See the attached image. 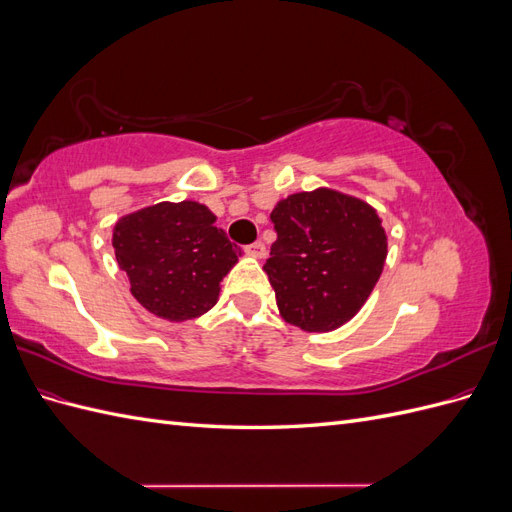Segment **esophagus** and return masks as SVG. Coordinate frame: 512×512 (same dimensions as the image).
Segmentation results:
<instances>
[{"mask_svg":"<svg viewBox=\"0 0 512 512\" xmlns=\"http://www.w3.org/2000/svg\"><path fill=\"white\" fill-rule=\"evenodd\" d=\"M245 252L250 254L252 258H265L267 256V245L262 241H254L252 245L245 247Z\"/></svg>","mask_w":512,"mask_h":512,"instance_id":"1","label":"esophagus"}]
</instances>
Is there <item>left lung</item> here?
<instances>
[{"label":"left lung","instance_id":"1","mask_svg":"<svg viewBox=\"0 0 512 512\" xmlns=\"http://www.w3.org/2000/svg\"><path fill=\"white\" fill-rule=\"evenodd\" d=\"M271 222L277 239L265 271L282 318L307 333H329L359 314L389 247L376 209L316 188L282 198Z\"/></svg>","mask_w":512,"mask_h":512}]
</instances>
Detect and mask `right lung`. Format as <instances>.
Masks as SVG:
<instances>
[{"label":"right lung","instance_id":"1","mask_svg":"<svg viewBox=\"0 0 512 512\" xmlns=\"http://www.w3.org/2000/svg\"><path fill=\"white\" fill-rule=\"evenodd\" d=\"M215 220L196 200H164L115 222L117 265L128 275L132 297L149 314L185 322L218 303L220 284L241 252Z\"/></svg>","mask_w":512,"mask_h":512}]
</instances>
